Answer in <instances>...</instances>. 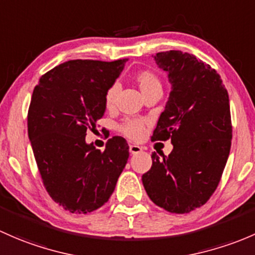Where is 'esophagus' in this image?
Listing matches in <instances>:
<instances>
[{
  "instance_id": "1",
  "label": "esophagus",
  "mask_w": 255,
  "mask_h": 255,
  "mask_svg": "<svg viewBox=\"0 0 255 255\" xmlns=\"http://www.w3.org/2000/svg\"><path fill=\"white\" fill-rule=\"evenodd\" d=\"M128 151H130L131 154H137L142 152V147L138 145H130L128 146Z\"/></svg>"
}]
</instances>
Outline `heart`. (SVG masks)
I'll return each mask as SVG.
<instances>
[{
  "label": "heart",
  "mask_w": 255,
  "mask_h": 255,
  "mask_svg": "<svg viewBox=\"0 0 255 255\" xmlns=\"http://www.w3.org/2000/svg\"><path fill=\"white\" fill-rule=\"evenodd\" d=\"M135 82L137 87L140 88L141 93L146 94L148 92L153 91V89H162L161 82H159L158 77L154 73L149 72V71H141L135 76ZM118 87L117 86H112L106 93V107L107 108H112L115 103V98H117ZM123 132L128 136L130 138H140L143 135V125L140 122H128L123 127Z\"/></svg>",
  "instance_id": "1"
}]
</instances>
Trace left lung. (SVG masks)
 <instances>
[{
  "instance_id": "obj_1",
  "label": "left lung",
  "mask_w": 255,
  "mask_h": 255,
  "mask_svg": "<svg viewBox=\"0 0 255 255\" xmlns=\"http://www.w3.org/2000/svg\"><path fill=\"white\" fill-rule=\"evenodd\" d=\"M154 61L172 91L151 138H170L173 149L162 159L152 153L142 184L157 206L186 214L203 206L221 179L232 140L230 99L219 73L193 54L170 50Z\"/></svg>"
}]
</instances>
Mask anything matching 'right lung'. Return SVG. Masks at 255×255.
Returning <instances> with one entry per match:
<instances>
[{"mask_svg":"<svg viewBox=\"0 0 255 255\" xmlns=\"http://www.w3.org/2000/svg\"><path fill=\"white\" fill-rule=\"evenodd\" d=\"M127 59L71 60L41 76L31 96L28 136L41 179L55 203L76 214L103 206L128 158L122 136L101 152L86 142L87 128L106 113V93Z\"/></svg>","mask_w":255,"mask_h":255,"instance_id":"1","label":"right lung"}]
</instances>
